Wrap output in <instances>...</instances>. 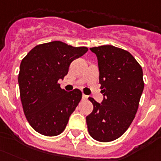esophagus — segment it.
<instances>
[{"label": "esophagus", "instance_id": "obj_1", "mask_svg": "<svg viewBox=\"0 0 161 161\" xmlns=\"http://www.w3.org/2000/svg\"><path fill=\"white\" fill-rule=\"evenodd\" d=\"M82 98H83V100H87V99H88V96H86V95L83 94V96H82Z\"/></svg>", "mask_w": 161, "mask_h": 161}]
</instances>
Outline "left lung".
I'll return each instance as SVG.
<instances>
[{"mask_svg": "<svg viewBox=\"0 0 161 161\" xmlns=\"http://www.w3.org/2000/svg\"><path fill=\"white\" fill-rule=\"evenodd\" d=\"M98 60L102 103L90 97L94 106L86 117L91 137L102 142L116 140L135 118L144 83L142 69L128 52L112 45L90 47Z\"/></svg>", "mask_w": 161, "mask_h": 161, "instance_id": "obj_1", "label": "left lung"}]
</instances>
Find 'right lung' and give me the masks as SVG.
<instances>
[{"mask_svg":"<svg viewBox=\"0 0 161 161\" xmlns=\"http://www.w3.org/2000/svg\"><path fill=\"white\" fill-rule=\"evenodd\" d=\"M87 51L86 47L53 41L36 46L22 59L18 78L20 98L26 119L38 133L54 136L65 129L82 92L77 89L67 92L58 80Z\"/></svg>","mask_w":161,"mask_h":161,"instance_id":"right-lung-1","label":"right lung"}]
</instances>
